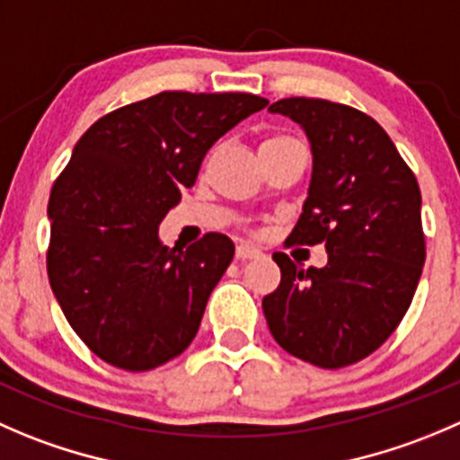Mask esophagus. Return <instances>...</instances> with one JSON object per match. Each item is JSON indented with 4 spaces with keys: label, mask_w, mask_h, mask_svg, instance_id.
<instances>
[{
    "label": "esophagus",
    "mask_w": 460,
    "mask_h": 460,
    "mask_svg": "<svg viewBox=\"0 0 460 460\" xmlns=\"http://www.w3.org/2000/svg\"><path fill=\"white\" fill-rule=\"evenodd\" d=\"M262 252L261 249L252 247V244H238V249H235V258L238 261H256V258H261Z\"/></svg>",
    "instance_id": "1"
}]
</instances>
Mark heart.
Listing matches in <instances>:
<instances>
[{
    "mask_svg": "<svg viewBox=\"0 0 460 460\" xmlns=\"http://www.w3.org/2000/svg\"><path fill=\"white\" fill-rule=\"evenodd\" d=\"M294 141H298V139H294V137H289V135H270V137H265V139H262L261 150H265V148H279V146L294 144Z\"/></svg>",
    "mask_w": 460,
    "mask_h": 460,
    "instance_id": "heart-1",
    "label": "heart"
}]
</instances>
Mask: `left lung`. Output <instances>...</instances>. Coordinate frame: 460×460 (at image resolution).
Wrapping results in <instances>:
<instances>
[{
  "label": "left lung",
  "instance_id": "obj_1",
  "mask_svg": "<svg viewBox=\"0 0 460 460\" xmlns=\"http://www.w3.org/2000/svg\"><path fill=\"white\" fill-rule=\"evenodd\" d=\"M312 144V181L289 244H325L328 265L303 270L274 253L280 285L262 298L283 350L319 368L376 353L407 314L425 265L420 189L385 128L323 98H283Z\"/></svg>",
  "mask_w": 460,
  "mask_h": 460
}]
</instances>
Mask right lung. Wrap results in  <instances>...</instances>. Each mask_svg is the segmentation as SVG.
Wrapping results in <instances>:
<instances>
[{"instance_id":"add662e5","label":"right lung","mask_w":460,"mask_h":460,"mask_svg":"<svg viewBox=\"0 0 460 460\" xmlns=\"http://www.w3.org/2000/svg\"><path fill=\"white\" fill-rule=\"evenodd\" d=\"M265 105L243 92H162L107 111L78 139L49 195L47 274L102 362L153 371L189 349L235 247L207 234L181 252L157 229L208 148Z\"/></svg>"}]
</instances>
